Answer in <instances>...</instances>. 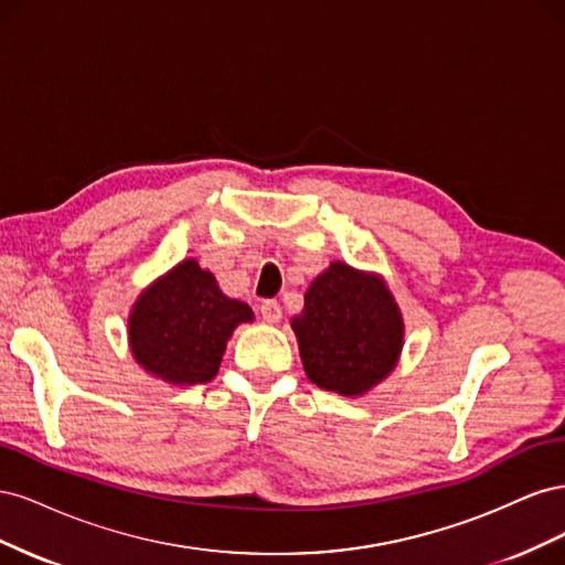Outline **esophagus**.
Returning <instances> with one entry per match:
<instances>
[{"label":"esophagus","instance_id":"1","mask_svg":"<svg viewBox=\"0 0 565 565\" xmlns=\"http://www.w3.org/2000/svg\"><path fill=\"white\" fill-rule=\"evenodd\" d=\"M262 316H264V320H266V322H280V318H282L280 303H278L276 299H266V301H262Z\"/></svg>","mask_w":565,"mask_h":565}]
</instances>
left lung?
Segmentation results:
<instances>
[{"instance_id": "8db88e82", "label": "left lung", "mask_w": 565, "mask_h": 565, "mask_svg": "<svg viewBox=\"0 0 565 565\" xmlns=\"http://www.w3.org/2000/svg\"><path fill=\"white\" fill-rule=\"evenodd\" d=\"M303 372L316 386L358 398L401 361L405 322L380 273L332 262L309 285L303 311L289 320Z\"/></svg>"}]
</instances>
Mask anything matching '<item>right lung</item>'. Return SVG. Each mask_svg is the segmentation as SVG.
Wrapping results in <instances>:
<instances>
[{
    "instance_id": "obj_1",
    "label": "right lung",
    "mask_w": 565,
    "mask_h": 565,
    "mask_svg": "<svg viewBox=\"0 0 565 565\" xmlns=\"http://www.w3.org/2000/svg\"><path fill=\"white\" fill-rule=\"evenodd\" d=\"M254 313L231 299L210 270L183 259L136 297L127 318L134 361L172 386L204 384L216 377L237 324Z\"/></svg>"
}]
</instances>
